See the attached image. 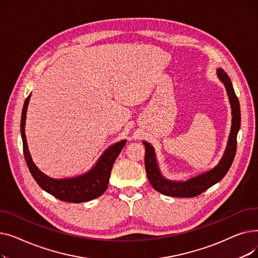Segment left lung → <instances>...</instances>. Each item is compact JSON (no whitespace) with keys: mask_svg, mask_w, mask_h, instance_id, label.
I'll use <instances>...</instances> for the list:
<instances>
[{"mask_svg":"<svg viewBox=\"0 0 258 258\" xmlns=\"http://www.w3.org/2000/svg\"><path fill=\"white\" fill-rule=\"evenodd\" d=\"M219 78L223 81L226 91L229 96L230 103L232 107V125L231 132L227 144V148L225 154L220 161V163L216 165L210 171H207L203 174L198 175L196 178H192L185 182H172L168 181L162 177L155 157L154 148L151 144L143 141L145 145V158L144 164L145 170L150 183L156 189L157 191L162 195L169 196V197H178V198H194L200 196L201 194L207 190L208 188L213 186L218 182H220L228 172L229 168L231 167L232 162L236 153V145H237V133L240 127V107L239 101L232 87L231 80L223 69L218 70Z\"/></svg>","mask_w":258,"mask_h":258,"instance_id":"left-lung-1","label":"left lung"}]
</instances>
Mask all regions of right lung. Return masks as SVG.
Masks as SVG:
<instances>
[{
    "mask_svg": "<svg viewBox=\"0 0 258 258\" xmlns=\"http://www.w3.org/2000/svg\"><path fill=\"white\" fill-rule=\"evenodd\" d=\"M30 96L31 94L26 98L23 106L21 118V134L26 163L36 183L45 191L63 202L81 203L100 197L106 190L114 162L120 154L122 148H123L126 141L123 140L112 145L107 151L104 152V154L101 156L94 168L84 175L66 180H54L48 178L46 174L39 171L34 165L28 151V146H27L25 135V120L27 106H28Z\"/></svg>",
    "mask_w": 258,
    "mask_h": 258,
    "instance_id": "obj_1",
    "label": "right lung"
}]
</instances>
